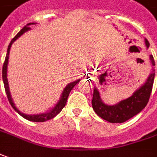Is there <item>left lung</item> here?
<instances>
[{"instance_id":"8db88e82","label":"left lung","mask_w":157,"mask_h":157,"mask_svg":"<svg viewBox=\"0 0 157 157\" xmlns=\"http://www.w3.org/2000/svg\"><path fill=\"white\" fill-rule=\"evenodd\" d=\"M145 44L146 47L149 48L150 43L146 38ZM150 59L152 65L155 66V61L152 55L150 56ZM154 78L155 70L153 69L144 85L133 93L132 96L113 105L105 104L101 100L100 92L96 87H94L92 100L93 109L99 117L110 123L125 122L126 120L139 113L146 106L152 91Z\"/></svg>"}]
</instances>
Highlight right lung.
<instances>
[{
	"label": "right lung",
	"instance_id": "right-lung-1",
	"mask_svg": "<svg viewBox=\"0 0 157 157\" xmlns=\"http://www.w3.org/2000/svg\"><path fill=\"white\" fill-rule=\"evenodd\" d=\"M34 24H35V23H28L27 25H25V26H24L22 29L20 30V32L18 33V34H17L15 37L11 40V42H10L9 45H8V47H7V56H6V58H5V61H4V63H3L2 79H3V83H4V87H5V91H6V94H7V99H8L9 103H10V105H12V107L15 110L16 112H17L20 116H22L24 119H27V120H29V121H33V122H44V121H46V120L53 119L54 117H56V115L60 113L61 111H62V109H63V108L65 106V105H66V102H67V100H68V97H69V94H70V91L72 90V88H73V87H74L75 86V85H76V84L81 81V80H77V81H75V82H70V84H68V85L65 87L64 89H63V93H62V94H61L60 100H59L58 102L56 103V105H55L52 109L50 110L49 112H47V113H41V114L27 115V114H25V113H21V112H20L19 110L17 109V107H16L15 105H14V103H13V101L11 94H10L9 87H8V82H7V63H8L9 52H10V48H11L13 43L14 42L17 38H20V36L24 33H25V32H27V31H29V30L31 29L29 25H34Z\"/></svg>",
	"mask_w": 157,
	"mask_h": 157
}]
</instances>
